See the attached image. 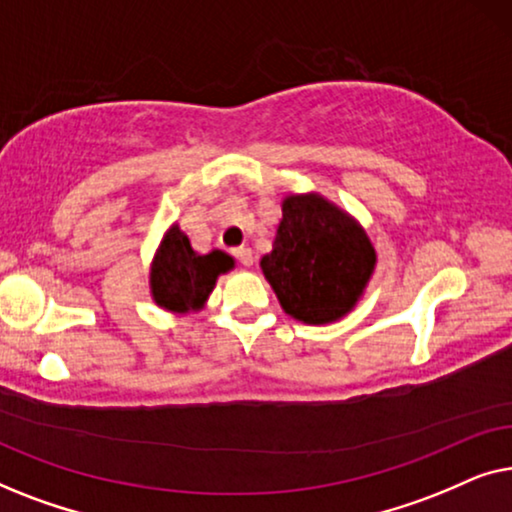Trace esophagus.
I'll list each match as a JSON object with an SVG mask.
<instances>
[{"label":"esophagus","mask_w":512,"mask_h":512,"mask_svg":"<svg viewBox=\"0 0 512 512\" xmlns=\"http://www.w3.org/2000/svg\"><path fill=\"white\" fill-rule=\"evenodd\" d=\"M235 258H237V263L244 265V268H249V265L254 263V251H251L249 247H240V249H235Z\"/></svg>","instance_id":"obj_1"}]
</instances>
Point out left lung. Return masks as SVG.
Wrapping results in <instances>:
<instances>
[{
    "label": "left lung",
    "instance_id": "left-lung-1",
    "mask_svg": "<svg viewBox=\"0 0 512 512\" xmlns=\"http://www.w3.org/2000/svg\"><path fill=\"white\" fill-rule=\"evenodd\" d=\"M375 265L373 242L352 214L314 191L284 195L261 270L291 319L324 326L347 317L366 293Z\"/></svg>",
    "mask_w": 512,
    "mask_h": 512
}]
</instances>
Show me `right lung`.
Masks as SVG:
<instances>
[{
	"instance_id": "obj_1",
	"label": "right lung",
	"mask_w": 512,
	"mask_h": 512,
	"mask_svg": "<svg viewBox=\"0 0 512 512\" xmlns=\"http://www.w3.org/2000/svg\"><path fill=\"white\" fill-rule=\"evenodd\" d=\"M235 268V261L219 249L195 254L179 223H172L151 261L149 289L160 310L184 317L205 310L216 279Z\"/></svg>"
}]
</instances>
